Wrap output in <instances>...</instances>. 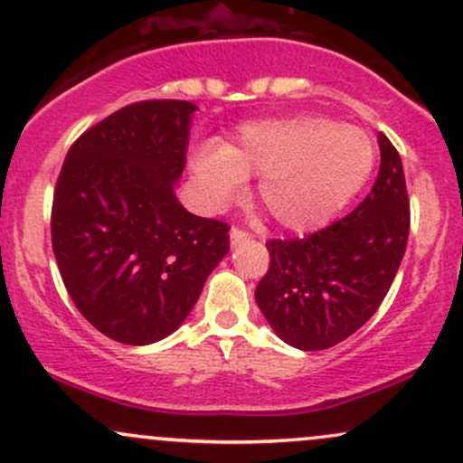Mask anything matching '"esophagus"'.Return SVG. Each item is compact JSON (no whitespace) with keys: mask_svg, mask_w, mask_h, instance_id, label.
Here are the masks:
<instances>
[{"mask_svg":"<svg viewBox=\"0 0 463 463\" xmlns=\"http://www.w3.org/2000/svg\"><path fill=\"white\" fill-rule=\"evenodd\" d=\"M251 239V235L248 231H243V228H239V226H232L231 228V243L232 245H239V243H245V241H250Z\"/></svg>","mask_w":463,"mask_h":463,"instance_id":"34e87169","label":"esophagus"}]
</instances>
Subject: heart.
Returning a JSON list of instances; mask_svg holds the SVG:
<instances>
[{"instance_id":"heart-1","label":"heart","mask_w":463,"mask_h":463,"mask_svg":"<svg viewBox=\"0 0 463 463\" xmlns=\"http://www.w3.org/2000/svg\"><path fill=\"white\" fill-rule=\"evenodd\" d=\"M376 166V143L363 128L301 115L245 126L237 143L207 145L192 160L201 194L224 207L259 175L256 196L288 231H312L335 218Z\"/></svg>"}]
</instances>
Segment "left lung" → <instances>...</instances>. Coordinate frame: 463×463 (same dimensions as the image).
I'll use <instances>...</instances> for the list:
<instances>
[{
  "label": "left lung",
  "instance_id": "obj_1",
  "mask_svg": "<svg viewBox=\"0 0 463 463\" xmlns=\"http://www.w3.org/2000/svg\"><path fill=\"white\" fill-rule=\"evenodd\" d=\"M380 171L346 218L303 239L267 241L271 265L256 286L267 323L290 346L325 350L376 314L393 284L411 231L402 157L378 134Z\"/></svg>",
  "mask_w": 463,
  "mask_h": 463
}]
</instances>
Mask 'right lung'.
<instances>
[{"label":"right lung","mask_w":463,"mask_h":463,"mask_svg":"<svg viewBox=\"0 0 463 463\" xmlns=\"http://www.w3.org/2000/svg\"><path fill=\"white\" fill-rule=\"evenodd\" d=\"M185 100H145L80 134L57 177L51 239L79 312L115 342L145 346L188 318L228 251L231 226L185 212Z\"/></svg>","instance_id":"add662e5"}]
</instances>
